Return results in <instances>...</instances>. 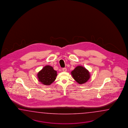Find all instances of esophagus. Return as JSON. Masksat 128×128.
I'll return each instance as SVG.
<instances>
[{
  "label": "esophagus",
  "instance_id": "34e87169",
  "mask_svg": "<svg viewBox=\"0 0 128 128\" xmlns=\"http://www.w3.org/2000/svg\"><path fill=\"white\" fill-rule=\"evenodd\" d=\"M62 70H63L64 72H66V71H67V68H63Z\"/></svg>",
  "mask_w": 128,
  "mask_h": 128
}]
</instances>
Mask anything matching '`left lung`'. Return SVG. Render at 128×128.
<instances>
[{
  "label": "left lung",
  "mask_w": 128,
  "mask_h": 128,
  "mask_svg": "<svg viewBox=\"0 0 128 128\" xmlns=\"http://www.w3.org/2000/svg\"><path fill=\"white\" fill-rule=\"evenodd\" d=\"M71 74L74 80L80 84L86 82L90 78L89 72L82 66H77L71 72Z\"/></svg>",
  "instance_id": "left-lung-1"
}]
</instances>
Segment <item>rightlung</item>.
I'll return each instance as SVG.
<instances>
[{
  "label": "right lung",
  "mask_w": 128,
  "mask_h": 128,
  "mask_svg": "<svg viewBox=\"0 0 128 128\" xmlns=\"http://www.w3.org/2000/svg\"><path fill=\"white\" fill-rule=\"evenodd\" d=\"M57 76V71L49 65L44 67L38 74V80L46 86L51 84L55 80Z\"/></svg>",
  "instance_id": "1"
}]
</instances>
